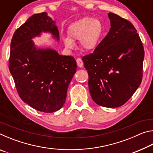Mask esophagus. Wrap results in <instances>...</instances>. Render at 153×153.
<instances>
[{
    "label": "esophagus",
    "mask_w": 153,
    "mask_h": 153,
    "mask_svg": "<svg viewBox=\"0 0 153 153\" xmlns=\"http://www.w3.org/2000/svg\"><path fill=\"white\" fill-rule=\"evenodd\" d=\"M76 62H77V66H78L79 67H83V65H84V63H83V61L80 58H78L76 59Z\"/></svg>",
    "instance_id": "34e87169"
}]
</instances>
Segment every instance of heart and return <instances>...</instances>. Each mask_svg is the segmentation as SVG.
I'll use <instances>...</instances> for the list:
<instances>
[{"mask_svg": "<svg viewBox=\"0 0 153 153\" xmlns=\"http://www.w3.org/2000/svg\"><path fill=\"white\" fill-rule=\"evenodd\" d=\"M104 32L102 22L98 19L84 17L69 25L68 37L64 38L63 43L67 48H74V41L79 40L80 46L87 51L94 49L99 44Z\"/></svg>", "mask_w": 153, "mask_h": 153, "instance_id": "b5f03b06", "label": "heart"}]
</instances>
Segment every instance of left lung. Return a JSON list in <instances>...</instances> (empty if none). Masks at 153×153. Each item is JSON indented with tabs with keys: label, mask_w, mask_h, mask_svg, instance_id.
<instances>
[{
	"label": "left lung",
	"mask_w": 153,
	"mask_h": 153,
	"mask_svg": "<svg viewBox=\"0 0 153 153\" xmlns=\"http://www.w3.org/2000/svg\"><path fill=\"white\" fill-rule=\"evenodd\" d=\"M108 16L109 32L82 61L92 100L102 107L116 108L125 104L140 85L144 51L130 22L112 13Z\"/></svg>",
	"instance_id": "left-lung-1"
}]
</instances>
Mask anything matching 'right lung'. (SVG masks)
Here are the masks:
<instances>
[{
  "label": "right lung",
  "mask_w": 153,
  "mask_h": 153,
  "mask_svg": "<svg viewBox=\"0 0 153 153\" xmlns=\"http://www.w3.org/2000/svg\"><path fill=\"white\" fill-rule=\"evenodd\" d=\"M55 24L47 13L32 15L15 31L11 42L9 67L18 94L25 103L45 113L63 107L77 68L73 56L61 55L51 48H40L32 40L49 33L58 42Z\"/></svg>",
  "instance_id": "obj_1"
}]
</instances>
